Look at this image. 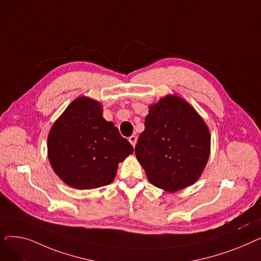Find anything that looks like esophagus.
<instances>
[{"mask_svg":"<svg viewBox=\"0 0 261 261\" xmlns=\"http://www.w3.org/2000/svg\"><path fill=\"white\" fill-rule=\"evenodd\" d=\"M136 141H138V138H136L135 135H131L130 138H129V142L131 143V145H132L133 147H135V145H136Z\"/></svg>","mask_w":261,"mask_h":261,"instance_id":"34e87169","label":"esophagus"}]
</instances>
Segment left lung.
I'll return each instance as SVG.
<instances>
[{"label": "left lung", "mask_w": 261, "mask_h": 261, "mask_svg": "<svg viewBox=\"0 0 261 261\" xmlns=\"http://www.w3.org/2000/svg\"><path fill=\"white\" fill-rule=\"evenodd\" d=\"M211 153V133L183 98L167 95L150 106L135 155L149 182L174 193L201 176Z\"/></svg>", "instance_id": "obj_1"}]
</instances>
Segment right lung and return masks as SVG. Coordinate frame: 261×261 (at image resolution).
I'll return each mask as SVG.
<instances>
[{"label":"right lung","instance_id":"1","mask_svg":"<svg viewBox=\"0 0 261 261\" xmlns=\"http://www.w3.org/2000/svg\"><path fill=\"white\" fill-rule=\"evenodd\" d=\"M131 153L132 145L113 122L102 117L101 103L86 96L68 105L47 138L54 171L66 185L77 189L112 183L118 164Z\"/></svg>","mask_w":261,"mask_h":261}]
</instances>
